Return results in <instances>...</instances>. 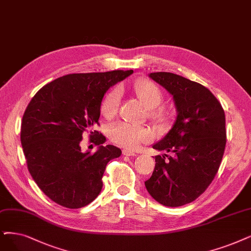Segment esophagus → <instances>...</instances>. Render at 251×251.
<instances>
[{
    "label": "esophagus",
    "mask_w": 251,
    "mask_h": 251,
    "mask_svg": "<svg viewBox=\"0 0 251 251\" xmlns=\"http://www.w3.org/2000/svg\"><path fill=\"white\" fill-rule=\"evenodd\" d=\"M123 154L126 155V156H134V155H136V153L134 151H131V150H128V149H124L123 150Z\"/></svg>",
    "instance_id": "esophagus-1"
}]
</instances>
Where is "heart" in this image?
Listing matches in <instances>:
<instances>
[{
    "label": "heart",
    "mask_w": 251,
    "mask_h": 251,
    "mask_svg": "<svg viewBox=\"0 0 251 251\" xmlns=\"http://www.w3.org/2000/svg\"><path fill=\"white\" fill-rule=\"evenodd\" d=\"M133 91L147 109L148 116L157 124H166L170 118V112L167 107L160 105L163 102L164 95L160 88L149 80H139L133 85ZM120 98L119 87H114L109 91L103 98L100 111L105 119H112L116 116ZM110 139L118 145L126 149H136L140 144L149 141L152 135L147 127L133 126L126 123H118L114 125L109 132Z\"/></svg>",
    "instance_id": "obj_1"
}]
</instances>
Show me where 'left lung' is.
I'll return each instance as SVG.
<instances>
[{"mask_svg": "<svg viewBox=\"0 0 251 251\" xmlns=\"http://www.w3.org/2000/svg\"><path fill=\"white\" fill-rule=\"evenodd\" d=\"M149 77L173 96L178 114L169 133L152 146L170 155L154 156L145 186L159 204L179 207L195 201L214 179L226 143V115L204 85L169 72Z\"/></svg>", "mask_w": 251, "mask_h": 251, "instance_id": "8db88e82", "label": "left lung"}]
</instances>
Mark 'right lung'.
Masks as SVG:
<instances>
[{
  "instance_id": "1",
  "label": "right lung",
  "mask_w": 251,
  "mask_h": 251,
  "mask_svg": "<svg viewBox=\"0 0 251 251\" xmlns=\"http://www.w3.org/2000/svg\"><path fill=\"white\" fill-rule=\"evenodd\" d=\"M133 70L78 73L59 77L40 88L23 116L21 141L29 174L53 202L70 209L92 203L101 193L102 177L109 160L122 150L106 145L94 129L100 126V106L108 89ZM83 132L99 146L82 153Z\"/></svg>"
}]
</instances>
